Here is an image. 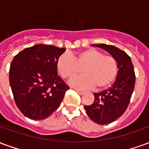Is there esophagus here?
Masks as SVG:
<instances>
[{
  "mask_svg": "<svg viewBox=\"0 0 149 149\" xmlns=\"http://www.w3.org/2000/svg\"><path fill=\"white\" fill-rule=\"evenodd\" d=\"M76 91L78 93L80 94V95H84V91H81V90H78V89H76Z\"/></svg>",
  "mask_w": 149,
  "mask_h": 149,
  "instance_id": "1",
  "label": "esophagus"
}]
</instances>
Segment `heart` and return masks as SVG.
Instances as JSON below:
<instances>
[{"instance_id":"heart-1","label":"heart","mask_w":149,"mask_h":149,"mask_svg":"<svg viewBox=\"0 0 149 149\" xmlns=\"http://www.w3.org/2000/svg\"><path fill=\"white\" fill-rule=\"evenodd\" d=\"M56 68L62 77L71 79L82 72L84 76L74 78L69 84L77 88H97L108 87L115 81L118 73L117 61L112 56L104 55L95 49H85L72 58L67 53L59 56Z\"/></svg>"}]
</instances>
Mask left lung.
Masks as SVG:
<instances>
[{
	"instance_id": "left-lung-1",
	"label": "left lung",
	"mask_w": 149,
	"mask_h": 149,
	"mask_svg": "<svg viewBox=\"0 0 149 149\" xmlns=\"http://www.w3.org/2000/svg\"><path fill=\"white\" fill-rule=\"evenodd\" d=\"M92 46L105 50L116 60L118 65V73L112 86L101 93H94L93 104L84 106L92 120L98 125H109L123 115L130 102L136 81L134 68L130 56L115 46L105 44Z\"/></svg>"
}]
</instances>
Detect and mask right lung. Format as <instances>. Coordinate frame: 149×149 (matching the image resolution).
Wrapping results in <instances>:
<instances>
[{"label":"right lung","mask_w":149,"mask_h":149,"mask_svg":"<svg viewBox=\"0 0 149 149\" xmlns=\"http://www.w3.org/2000/svg\"><path fill=\"white\" fill-rule=\"evenodd\" d=\"M65 48L36 45L14 56L9 83L17 106L31 120H44L60 106L69 89L57 74L56 61Z\"/></svg>","instance_id":"obj_1"}]
</instances>
